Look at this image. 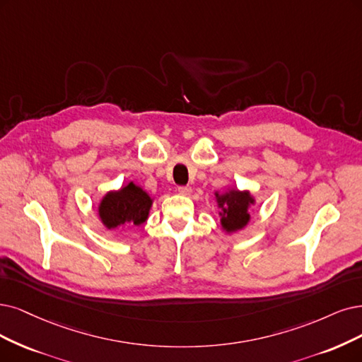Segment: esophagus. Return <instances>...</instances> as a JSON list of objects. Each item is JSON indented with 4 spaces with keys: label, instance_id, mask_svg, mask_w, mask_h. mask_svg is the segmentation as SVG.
Segmentation results:
<instances>
[{
    "label": "esophagus",
    "instance_id": "esophagus-1",
    "mask_svg": "<svg viewBox=\"0 0 362 362\" xmlns=\"http://www.w3.org/2000/svg\"><path fill=\"white\" fill-rule=\"evenodd\" d=\"M179 194L180 195H185V197H189L192 194V188L191 186H179Z\"/></svg>",
    "mask_w": 362,
    "mask_h": 362
}]
</instances>
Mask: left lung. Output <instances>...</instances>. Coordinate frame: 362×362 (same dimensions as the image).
<instances>
[{
	"label": "left lung",
	"instance_id": "obj_1",
	"mask_svg": "<svg viewBox=\"0 0 362 362\" xmlns=\"http://www.w3.org/2000/svg\"><path fill=\"white\" fill-rule=\"evenodd\" d=\"M215 202L221 209V226L226 234H234L245 230L249 225L250 207L255 206L257 198L250 191H240L235 188H228L225 192H215Z\"/></svg>",
	"mask_w": 362,
	"mask_h": 362
}]
</instances>
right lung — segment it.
<instances>
[{
  "label": "right lung",
  "instance_id": "1",
  "mask_svg": "<svg viewBox=\"0 0 362 362\" xmlns=\"http://www.w3.org/2000/svg\"><path fill=\"white\" fill-rule=\"evenodd\" d=\"M153 204V198L132 180L120 189L109 191L100 199L97 211L107 230H120L127 225H143Z\"/></svg>",
  "mask_w": 362,
  "mask_h": 362
}]
</instances>
